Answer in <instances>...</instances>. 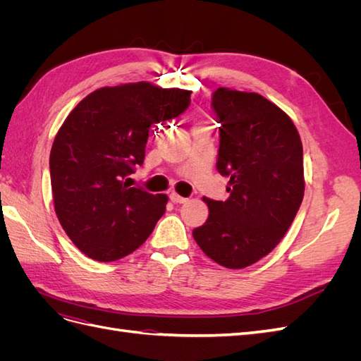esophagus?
<instances>
[{"label": "esophagus", "mask_w": 361, "mask_h": 361, "mask_svg": "<svg viewBox=\"0 0 361 361\" xmlns=\"http://www.w3.org/2000/svg\"><path fill=\"white\" fill-rule=\"evenodd\" d=\"M170 199H171L173 203H185V202H188L187 197H182V195H179L178 192H171L170 194Z\"/></svg>", "instance_id": "34e87169"}]
</instances>
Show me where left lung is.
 <instances>
[{
	"instance_id": "1",
	"label": "left lung",
	"mask_w": 361,
	"mask_h": 361,
	"mask_svg": "<svg viewBox=\"0 0 361 361\" xmlns=\"http://www.w3.org/2000/svg\"><path fill=\"white\" fill-rule=\"evenodd\" d=\"M216 169L228 178L224 202L203 199L209 216L192 236L218 265L256 264L286 235L304 197L302 143L290 117L259 93L220 87Z\"/></svg>"
}]
</instances>
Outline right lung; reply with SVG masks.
<instances>
[{"mask_svg": "<svg viewBox=\"0 0 361 361\" xmlns=\"http://www.w3.org/2000/svg\"><path fill=\"white\" fill-rule=\"evenodd\" d=\"M190 96L147 81L101 87L63 122L49 155L54 209L85 256L118 260L154 232L167 194L130 187L128 176L145 161L150 126L183 113Z\"/></svg>", "mask_w": 361, "mask_h": 361, "instance_id": "1", "label": "right lung"}]
</instances>
